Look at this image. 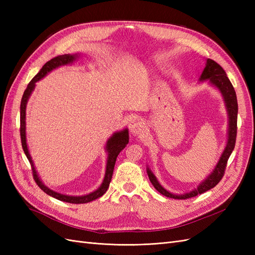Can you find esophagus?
<instances>
[{"label": "esophagus", "mask_w": 255, "mask_h": 255, "mask_svg": "<svg viewBox=\"0 0 255 255\" xmlns=\"http://www.w3.org/2000/svg\"><path fill=\"white\" fill-rule=\"evenodd\" d=\"M130 132H132V134L134 135H140L142 134L144 130H145V125L143 121H136L134 122L132 126H130Z\"/></svg>", "instance_id": "esophagus-1"}]
</instances>
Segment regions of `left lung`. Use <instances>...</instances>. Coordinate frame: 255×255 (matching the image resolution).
<instances>
[{
	"label": "left lung",
	"instance_id": "8db88e82",
	"mask_svg": "<svg viewBox=\"0 0 255 255\" xmlns=\"http://www.w3.org/2000/svg\"><path fill=\"white\" fill-rule=\"evenodd\" d=\"M199 81L200 82L208 81V83H210L212 86H214L215 88H217L219 90V92L223 98V101H225V105L228 112V118H229L227 144L225 146V150H223L221 154L217 165H216L215 168L213 169V171L198 185L197 188L192 189L189 192H185V194L176 195L165 189L159 184L156 176L154 175V173L151 171V169L149 167H146V173H148L150 182L152 183L154 188H155L158 192H160L161 195H164L165 197H168V198L180 199V200L188 199L191 197L201 195L203 192L214 188L216 185L220 182L223 174H225L228 159L231 155V153L233 152L234 146H235L236 134H237L238 104H237L236 92L234 90L232 83L230 82L229 78L227 76V73L225 70H223L222 67L210 58L206 59L205 68L202 71V74L200 75Z\"/></svg>",
	"mask_w": 255,
	"mask_h": 255
}]
</instances>
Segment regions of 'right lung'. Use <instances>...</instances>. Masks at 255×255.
<instances>
[{
  "label": "right lung",
  "mask_w": 255,
  "mask_h": 255,
  "mask_svg": "<svg viewBox=\"0 0 255 255\" xmlns=\"http://www.w3.org/2000/svg\"><path fill=\"white\" fill-rule=\"evenodd\" d=\"M81 54L76 53V54H65V55H59L57 57H54L51 60H49L48 63H45L43 67L40 69V71L38 72L34 79L30 81L27 85V87L24 91V94L22 96L21 100V105H20V135H21V142H22V148L23 151H24L25 155L29 161L30 166H32V170H33V175H34V180L37 183L38 186H39L45 194L55 198L57 200H60V201L68 202V203H74V204H82V203H88L94 201V200L102 197L107 188L110 186V183L112 181V176L114 172V167L116 159H117V156L119 155V153L126 148V145L128 143V129L125 128L122 130H119V132L114 133L110 138L109 140L106 141L105 145V150L107 152V159H106V169H105V175L102 184L100 185V187L90 192L88 195H84V196H69V195H64V194H59L57 191H54L50 189L47 185H44V183L41 181V179L38 175V172L35 168L34 161L30 157V154L27 148V143H26V123H25V117H26V105L27 101L32 95V92L34 91L36 87V83L38 81H40L43 79L45 75L53 71L54 69L59 68L61 66H66V65H70L72 64L74 60L78 59L80 57Z\"/></svg>",
  "instance_id": "1"
}]
</instances>
